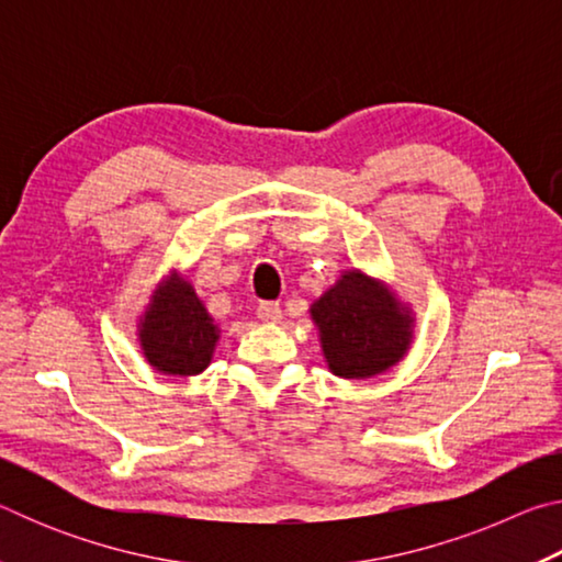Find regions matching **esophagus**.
Instances as JSON below:
<instances>
[{
  "mask_svg": "<svg viewBox=\"0 0 562 562\" xmlns=\"http://www.w3.org/2000/svg\"><path fill=\"white\" fill-rule=\"evenodd\" d=\"M258 317L265 322V325H278L282 317V310L278 302H260L258 304Z\"/></svg>",
  "mask_w": 562,
  "mask_h": 562,
  "instance_id": "esophagus-1",
  "label": "esophagus"
}]
</instances>
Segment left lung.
I'll return each mask as SVG.
<instances>
[{
  "instance_id": "1",
  "label": "left lung",
  "mask_w": 562,
  "mask_h": 562,
  "mask_svg": "<svg viewBox=\"0 0 562 562\" xmlns=\"http://www.w3.org/2000/svg\"><path fill=\"white\" fill-rule=\"evenodd\" d=\"M329 372L341 379H372L406 357L414 341V312L386 282L345 270L312 302Z\"/></svg>"
}]
</instances>
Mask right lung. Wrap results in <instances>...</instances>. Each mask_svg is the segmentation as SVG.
I'll return each mask as SVG.
<instances>
[{
    "mask_svg": "<svg viewBox=\"0 0 562 562\" xmlns=\"http://www.w3.org/2000/svg\"><path fill=\"white\" fill-rule=\"evenodd\" d=\"M138 345L150 367L168 376H195L213 361L221 327L193 284L173 270L158 282L138 317Z\"/></svg>",
    "mask_w": 562,
    "mask_h": 562,
    "instance_id": "add662e5",
    "label": "right lung"
}]
</instances>
